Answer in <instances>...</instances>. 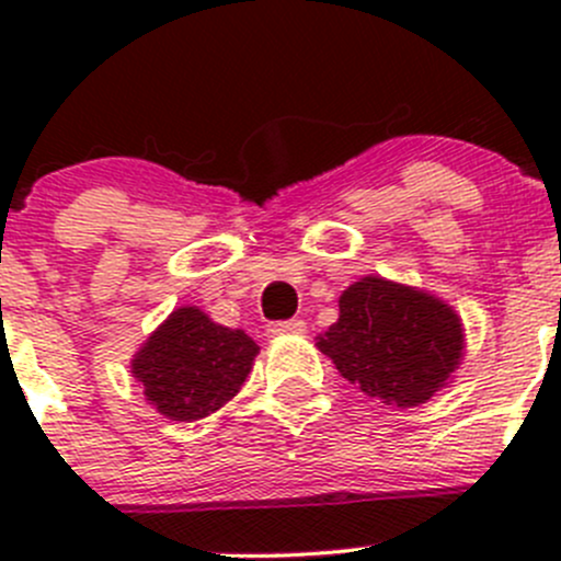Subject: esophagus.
I'll use <instances>...</instances> for the list:
<instances>
[{
	"mask_svg": "<svg viewBox=\"0 0 561 561\" xmlns=\"http://www.w3.org/2000/svg\"><path fill=\"white\" fill-rule=\"evenodd\" d=\"M304 331H307V322L304 320H282V322H271V325L265 328L268 336H301Z\"/></svg>",
	"mask_w": 561,
	"mask_h": 561,
	"instance_id": "34e87169",
	"label": "esophagus"
}]
</instances>
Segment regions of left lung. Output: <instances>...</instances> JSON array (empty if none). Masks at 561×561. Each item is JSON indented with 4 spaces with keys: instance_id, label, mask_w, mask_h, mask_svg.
<instances>
[{
    "instance_id": "8db88e82",
    "label": "left lung",
    "mask_w": 561,
    "mask_h": 561,
    "mask_svg": "<svg viewBox=\"0 0 561 561\" xmlns=\"http://www.w3.org/2000/svg\"><path fill=\"white\" fill-rule=\"evenodd\" d=\"M339 375L390 407L426 404L463 355L461 317L439 298L364 276L339 298V320L317 336Z\"/></svg>"
}]
</instances>
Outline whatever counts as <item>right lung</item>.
<instances>
[{
	"mask_svg": "<svg viewBox=\"0 0 561 561\" xmlns=\"http://www.w3.org/2000/svg\"><path fill=\"white\" fill-rule=\"evenodd\" d=\"M257 353L241 328H225L197 307H181L135 353L133 377L160 415L192 423L239 393Z\"/></svg>",
	"mask_w": 561,
	"mask_h": 561,
	"instance_id": "right-lung-1",
	"label": "right lung"
}]
</instances>
